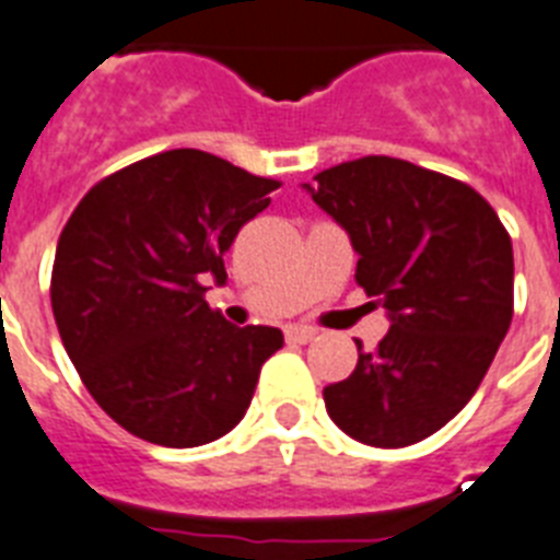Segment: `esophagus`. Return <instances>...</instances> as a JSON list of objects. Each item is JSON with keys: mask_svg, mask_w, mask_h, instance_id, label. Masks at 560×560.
Masks as SVG:
<instances>
[{"mask_svg": "<svg viewBox=\"0 0 560 560\" xmlns=\"http://www.w3.org/2000/svg\"><path fill=\"white\" fill-rule=\"evenodd\" d=\"M284 338H288V345H307V341H313L316 338V330H310V327H288L284 330Z\"/></svg>", "mask_w": 560, "mask_h": 560, "instance_id": "esophagus-1", "label": "esophagus"}]
</instances>
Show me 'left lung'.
I'll list each match as a JSON object with an SVG mask.
<instances>
[{
	"mask_svg": "<svg viewBox=\"0 0 560 560\" xmlns=\"http://www.w3.org/2000/svg\"><path fill=\"white\" fill-rule=\"evenodd\" d=\"M310 196L350 233L355 281L393 324L327 412L370 447H407L439 432L476 396L512 322V242L469 185L393 156L316 173ZM370 302V304H373Z\"/></svg>",
	"mask_w": 560,
	"mask_h": 560,
	"instance_id": "1",
	"label": "left lung"
}]
</instances>
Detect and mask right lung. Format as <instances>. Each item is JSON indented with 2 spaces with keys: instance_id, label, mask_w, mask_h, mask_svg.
<instances>
[{
  "instance_id": "1",
  "label": "right lung",
  "mask_w": 560,
  "mask_h": 560,
  "mask_svg": "<svg viewBox=\"0 0 560 560\" xmlns=\"http://www.w3.org/2000/svg\"><path fill=\"white\" fill-rule=\"evenodd\" d=\"M281 182L192 148L110 173L70 213L50 304L79 378L119 427L159 447H199L238 424L276 327L224 322L205 281Z\"/></svg>"
}]
</instances>
